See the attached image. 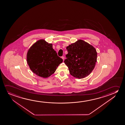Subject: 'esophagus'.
Returning <instances> with one entry per match:
<instances>
[{
    "mask_svg": "<svg viewBox=\"0 0 125 125\" xmlns=\"http://www.w3.org/2000/svg\"><path fill=\"white\" fill-rule=\"evenodd\" d=\"M62 59L63 60V61H64V57L63 56H62Z\"/></svg>",
    "mask_w": 125,
    "mask_h": 125,
    "instance_id": "obj_1",
    "label": "esophagus"
}]
</instances>
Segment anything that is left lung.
Returning <instances> with one entry per match:
<instances>
[{
  "label": "left lung",
  "instance_id": "8db88e82",
  "mask_svg": "<svg viewBox=\"0 0 125 125\" xmlns=\"http://www.w3.org/2000/svg\"><path fill=\"white\" fill-rule=\"evenodd\" d=\"M68 54L64 62L70 74L81 79L89 75L95 66L97 52L95 48L88 43L79 40L66 48Z\"/></svg>",
  "mask_w": 125,
  "mask_h": 125
}]
</instances>
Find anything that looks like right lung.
Instances as JSON below:
<instances>
[{"label":"right lung","mask_w":125,"mask_h":125,"mask_svg":"<svg viewBox=\"0 0 125 125\" xmlns=\"http://www.w3.org/2000/svg\"><path fill=\"white\" fill-rule=\"evenodd\" d=\"M27 62L31 71L36 75L47 78L55 72L63 59L58 56L52 44L41 39L29 49Z\"/></svg>","instance_id":"obj_1"}]
</instances>
